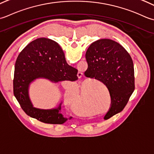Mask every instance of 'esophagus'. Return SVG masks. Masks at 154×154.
I'll use <instances>...</instances> for the list:
<instances>
[{
	"label": "esophagus",
	"instance_id": "34e87169",
	"mask_svg": "<svg viewBox=\"0 0 154 154\" xmlns=\"http://www.w3.org/2000/svg\"><path fill=\"white\" fill-rule=\"evenodd\" d=\"M81 75H82V73L80 72H78V78H80L81 77Z\"/></svg>",
	"mask_w": 154,
	"mask_h": 154
}]
</instances>
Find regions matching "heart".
I'll list each match as a JSON object with an SVG mask.
<instances>
[{"label": "heart", "mask_w": 154, "mask_h": 154, "mask_svg": "<svg viewBox=\"0 0 154 154\" xmlns=\"http://www.w3.org/2000/svg\"><path fill=\"white\" fill-rule=\"evenodd\" d=\"M66 94H67V91H66V92H65V95Z\"/></svg>", "instance_id": "heart-1"}]
</instances>
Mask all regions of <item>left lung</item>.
Returning <instances> with one entry per match:
<instances>
[{
    "label": "left lung",
    "mask_w": 154,
    "mask_h": 154,
    "mask_svg": "<svg viewBox=\"0 0 154 154\" xmlns=\"http://www.w3.org/2000/svg\"><path fill=\"white\" fill-rule=\"evenodd\" d=\"M88 67L84 74L105 84L111 97V106L103 119L123 110L135 89L132 59L123 46L110 39H100L88 48Z\"/></svg>",
    "instance_id": "8db88e82"
}]
</instances>
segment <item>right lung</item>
Instances as JSON below:
<instances>
[{
  "instance_id": "1",
  "label": "right lung",
  "mask_w": 154,
  "mask_h": 154,
  "mask_svg": "<svg viewBox=\"0 0 154 154\" xmlns=\"http://www.w3.org/2000/svg\"><path fill=\"white\" fill-rule=\"evenodd\" d=\"M77 73V69L67 64L64 53L57 42L46 38H37L25 47L16 61L14 95L28 116L43 123L62 124L68 118L60 112L62 102L52 109L34 108L29 97V87L32 82L39 78L54 83L75 81L78 79Z\"/></svg>"
}]
</instances>
